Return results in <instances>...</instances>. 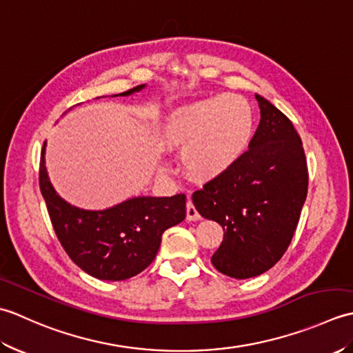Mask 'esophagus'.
Here are the masks:
<instances>
[{
    "instance_id": "esophagus-1",
    "label": "esophagus",
    "mask_w": 353,
    "mask_h": 353,
    "mask_svg": "<svg viewBox=\"0 0 353 353\" xmlns=\"http://www.w3.org/2000/svg\"><path fill=\"white\" fill-rule=\"evenodd\" d=\"M200 219H201V216L197 212V209L194 208L192 201L188 200V203H186V220H188V221H199Z\"/></svg>"
}]
</instances>
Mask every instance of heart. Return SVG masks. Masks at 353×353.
<instances>
[{"label": "heart", "instance_id": "heart-1", "mask_svg": "<svg viewBox=\"0 0 353 353\" xmlns=\"http://www.w3.org/2000/svg\"><path fill=\"white\" fill-rule=\"evenodd\" d=\"M254 132L252 104L238 94H216L172 110L161 130V144L183 152L188 177L209 182L241 159Z\"/></svg>", "mask_w": 353, "mask_h": 353}]
</instances>
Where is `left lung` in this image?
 I'll return each mask as SVG.
<instances>
[{"mask_svg":"<svg viewBox=\"0 0 353 353\" xmlns=\"http://www.w3.org/2000/svg\"><path fill=\"white\" fill-rule=\"evenodd\" d=\"M254 97L261 119L249 150L230 170L192 194L199 214L224 230L212 265L234 279L259 276L282 258L308 192L301 137L274 104L259 94Z\"/></svg>","mask_w":353,"mask_h":353,"instance_id":"left-lung-1","label":"left lung"}]
</instances>
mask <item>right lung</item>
Wrapping results in <instances>:
<instances>
[{
    "label": "right lung",
    "mask_w": 353,
    "mask_h": 353,
    "mask_svg": "<svg viewBox=\"0 0 353 353\" xmlns=\"http://www.w3.org/2000/svg\"><path fill=\"white\" fill-rule=\"evenodd\" d=\"M144 88L139 85L118 95H132ZM45 145L47 142L41 156V192L59 241L74 264L101 281H125L139 274L156 258L163 232L185 220V194L132 197L101 211L77 208L51 185Z\"/></svg>",
    "instance_id": "right-lung-1"
}]
</instances>
